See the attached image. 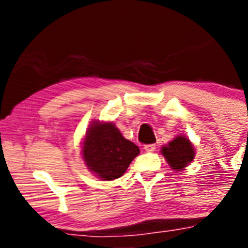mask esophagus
<instances>
[{"mask_svg": "<svg viewBox=\"0 0 248 248\" xmlns=\"http://www.w3.org/2000/svg\"><path fill=\"white\" fill-rule=\"evenodd\" d=\"M155 149H156V146H155L154 144H149V145H144V150H145L146 153H153V151H155Z\"/></svg>", "mask_w": 248, "mask_h": 248, "instance_id": "34e87169", "label": "esophagus"}]
</instances>
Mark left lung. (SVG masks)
Instances as JSON below:
<instances>
[{
    "label": "left lung",
    "instance_id": "obj_1",
    "mask_svg": "<svg viewBox=\"0 0 248 248\" xmlns=\"http://www.w3.org/2000/svg\"><path fill=\"white\" fill-rule=\"evenodd\" d=\"M160 153L163 154L164 159L168 161L169 166L174 171L180 172L191 164L192 160L195 159L196 150L189 138L179 134L170 143L164 145Z\"/></svg>",
    "mask_w": 248,
    "mask_h": 248
}]
</instances>
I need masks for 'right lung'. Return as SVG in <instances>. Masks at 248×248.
Instances as JSON below:
<instances>
[{
  "instance_id": "1",
  "label": "right lung",
  "mask_w": 248,
  "mask_h": 248,
  "mask_svg": "<svg viewBox=\"0 0 248 248\" xmlns=\"http://www.w3.org/2000/svg\"><path fill=\"white\" fill-rule=\"evenodd\" d=\"M139 153V148L123 137L113 122H91L82 141L85 166L104 181L123 176Z\"/></svg>"
}]
</instances>
